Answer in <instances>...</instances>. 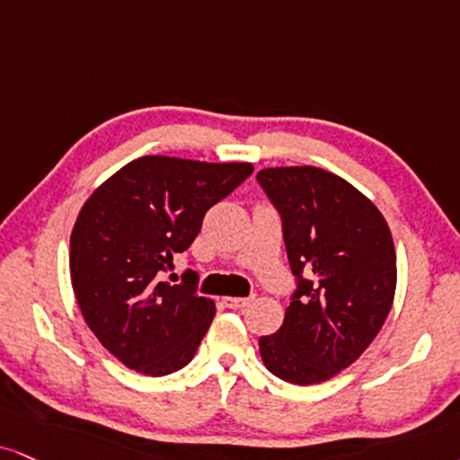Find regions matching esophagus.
<instances>
[{
  "label": "esophagus",
  "mask_w": 460,
  "mask_h": 460,
  "mask_svg": "<svg viewBox=\"0 0 460 460\" xmlns=\"http://www.w3.org/2000/svg\"><path fill=\"white\" fill-rule=\"evenodd\" d=\"M249 303H252V298H241V296H226L224 298V305L230 309H243V307H247Z\"/></svg>",
  "instance_id": "obj_1"
}]
</instances>
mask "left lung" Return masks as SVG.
Masks as SVG:
<instances>
[{
    "label": "left lung",
    "mask_w": 460,
    "mask_h": 460,
    "mask_svg": "<svg viewBox=\"0 0 460 460\" xmlns=\"http://www.w3.org/2000/svg\"><path fill=\"white\" fill-rule=\"evenodd\" d=\"M258 183L281 215L298 281L279 331L260 337V354L286 382H326L358 358L386 322L396 288L393 234L376 204L328 170L264 168Z\"/></svg>",
    "instance_id": "obj_1"
}]
</instances>
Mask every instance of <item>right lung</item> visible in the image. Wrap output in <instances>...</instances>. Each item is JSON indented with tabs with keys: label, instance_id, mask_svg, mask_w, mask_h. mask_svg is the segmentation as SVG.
I'll return each mask as SVG.
<instances>
[{
	"label": "right lung",
	"instance_id": "right-lung-1",
	"mask_svg": "<svg viewBox=\"0 0 460 460\" xmlns=\"http://www.w3.org/2000/svg\"><path fill=\"white\" fill-rule=\"evenodd\" d=\"M252 172L247 162L145 155L83 204L70 236L74 296L98 341L128 368L162 377L194 358L215 303L194 283L157 277L194 243L208 208Z\"/></svg>",
	"mask_w": 460,
	"mask_h": 460
}]
</instances>
